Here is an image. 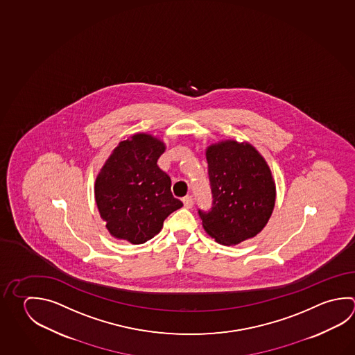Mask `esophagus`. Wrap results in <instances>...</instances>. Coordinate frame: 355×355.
<instances>
[{
	"label": "esophagus",
	"instance_id": "1",
	"mask_svg": "<svg viewBox=\"0 0 355 355\" xmlns=\"http://www.w3.org/2000/svg\"><path fill=\"white\" fill-rule=\"evenodd\" d=\"M182 202H184V207H187V209H191L193 207V196H185L182 199Z\"/></svg>",
	"mask_w": 355,
	"mask_h": 355
}]
</instances>
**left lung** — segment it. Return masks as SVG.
<instances>
[{
    "label": "left lung",
    "instance_id": "left-lung-1",
    "mask_svg": "<svg viewBox=\"0 0 355 355\" xmlns=\"http://www.w3.org/2000/svg\"><path fill=\"white\" fill-rule=\"evenodd\" d=\"M211 207L198 210L207 234L236 245L263 230L275 204V185L264 157L250 144L219 142L207 150Z\"/></svg>",
    "mask_w": 355,
    "mask_h": 355
}]
</instances>
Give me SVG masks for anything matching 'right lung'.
Here are the masks:
<instances>
[{"instance_id":"right-lung-1","label":"right lung","mask_w":355,"mask_h":355,"mask_svg":"<svg viewBox=\"0 0 355 355\" xmlns=\"http://www.w3.org/2000/svg\"><path fill=\"white\" fill-rule=\"evenodd\" d=\"M164 151L159 139L136 134L119 144L97 175L95 200L112 236L146 243L182 207L173 196L170 176L156 164Z\"/></svg>"}]
</instances>
